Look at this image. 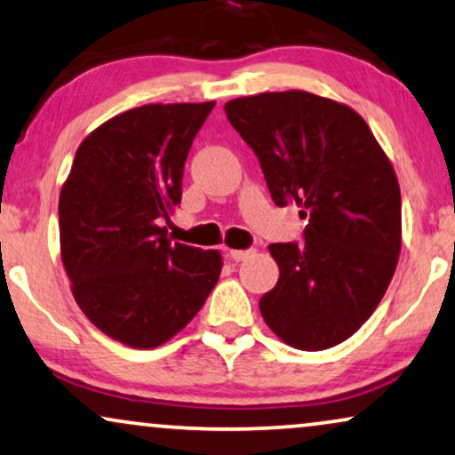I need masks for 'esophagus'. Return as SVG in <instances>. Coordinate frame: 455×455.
Returning a JSON list of instances; mask_svg holds the SVG:
<instances>
[{
  "label": "esophagus",
  "instance_id": "obj_1",
  "mask_svg": "<svg viewBox=\"0 0 455 455\" xmlns=\"http://www.w3.org/2000/svg\"><path fill=\"white\" fill-rule=\"evenodd\" d=\"M252 252H255L252 249L251 251H229V257H232V261L238 263V261H244V259H249Z\"/></svg>",
  "mask_w": 455,
  "mask_h": 455
}]
</instances>
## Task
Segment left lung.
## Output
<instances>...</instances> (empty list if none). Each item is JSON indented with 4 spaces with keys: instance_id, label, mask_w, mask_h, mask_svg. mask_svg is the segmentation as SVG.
Returning a JSON list of instances; mask_svg holds the SVG:
<instances>
[{
    "instance_id": "obj_1",
    "label": "left lung",
    "mask_w": 455,
    "mask_h": 455,
    "mask_svg": "<svg viewBox=\"0 0 455 455\" xmlns=\"http://www.w3.org/2000/svg\"><path fill=\"white\" fill-rule=\"evenodd\" d=\"M226 115L255 152L278 206L297 204L303 242L269 244L278 284L259 309L286 345L322 351L374 314L397 267L401 192L368 123L309 92L235 98Z\"/></svg>"
}]
</instances>
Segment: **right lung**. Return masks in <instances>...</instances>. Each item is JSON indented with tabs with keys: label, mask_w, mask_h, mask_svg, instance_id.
<instances>
[{
	"label": "right lung",
	"mask_w": 455,
	"mask_h": 455,
	"mask_svg": "<svg viewBox=\"0 0 455 455\" xmlns=\"http://www.w3.org/2000/svg\"><path fill=\"white\" fill-rule=\"evenodd\" d=\"M213 106L146 104L112 116L81 141L62 186L60 251L76 305L133 349L167 343L220 280V251L171 242L163 228Z\"/></svg>",
	"instance_id": "1"
}]
</instances>
